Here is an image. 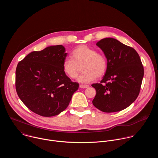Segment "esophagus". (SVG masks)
I'll list each match as a JSON object with an SVG mask.
<instances>
[{
  "label": "esophagus",
  "mask_w": 158,
  "mask_h": 158,
  "mask_svg": "<svg viewBox=\"0 0 158 158\" xmlns=\"http://www.w3.org/2000/svg\"><path fill=\"white\" fill-rule=\"evenodd\" d=\"M79 87H80L81 88H82V89H85V88H87V87H89V85H83V84H80V85H79Z\"/></svg>",
  "instance_id": "esophagus-1"
}]
</instances>
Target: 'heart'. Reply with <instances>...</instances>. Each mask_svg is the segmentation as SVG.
Instances as JSON below:
<instances>
[{
    "label": "heart",
    "mask_w": 158,
    "mask_h": 158,
    "mask_svg": "<svg viewBox=\"0 0 158 158\" xmlns=\"http://www.w3.org/2000/svg\"><path fill=\"white\" fill-rule=\"evenodd\" d=\"M72 58L65 59L62 64L64 74L71 79H76L81 67L83 74L78 78V81L88 83L104 75L107 69L106 57L102 53L86 46H81L72 52Z\"/></svg>",
    "instance_id": "b5f03b06"
}]
</instances>
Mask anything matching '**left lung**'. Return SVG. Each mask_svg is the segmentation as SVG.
I'll list each match as a JSON object with an SVG mask.
<instances>
[{"instance_id": "obj_1", "label": "left lung", "mask_w": 158, "mask_h": 158, "mask_svg": "<svg viewBox=\"0 0 158 158\" xmlns=\"http://www.w3.org/2000/svg\"><path fill=\"white\" fill-rule=\"evenodd\" d=\"M107 60V69L101 83L92 84L96 94L93 105L104 112L122 110L138 98L144 76L140 57L134 49L114 38L96 44Z\"/></svg>"}]
</instances>
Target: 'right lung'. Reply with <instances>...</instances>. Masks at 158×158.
Wrapping results in <instances>:
<instances>
[{
  "instance_id": "add662e5",
  "label": "right lung",
  "mask_w": 158,
  "mask_h": 158,
  "mask_svg": "<svg viewBox=\"0 0 158 158\" xmlns=\"http://www.w3.org/2000/svg\"><path fill=\"white\" fill-rule=\"evenodd\" d=\"M67 54L62 45L29 54L17 66L15 89L20 100L34 113L58 115L69 106L79 88L62 69Z\"/></svg>"
}]
</instances>
